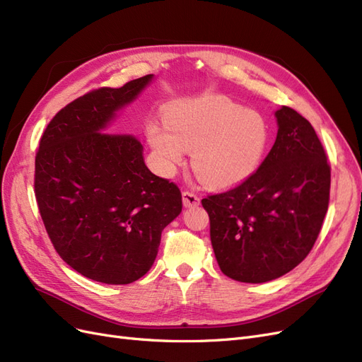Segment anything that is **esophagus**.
<instances>
[{
	"label": "esophagus",
	"mask_w": 362,
	"mask_h": 362,
	"mask_svg": "<svg viewBox=\"0 0 362 362\" xmlns=\"http://www.w3.org/2000/svg\"><path fill=\"white\" fill-rule=\"evenodd\" d=\"M182 205H184L185 208H192V206L199 205V198H198V196H196L194 193L182 192Z\"/></svg>",
	"instance_id": "1"
}]
</instances>
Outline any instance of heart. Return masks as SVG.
<instances>
[{
    "mask_svg": "<svg viewBox=\"0 0 362 362\" xmlns=\"http://www.w3.org/2000/svg\"><path fill=\"white\" fill-rule=\"evenodd\" d=\"M148 141L164 173L192 149V166L210 187H233L255 173L269 146V125L254 110L225 96H201L172 104L164 125L151 122Z\"/></svg>",
    "mask_w": 362,
    "mask_h": 362,
    "instance_id": "b5f03b06",
    "label": "heart"
}]
</instances>
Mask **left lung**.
I'll use <instances>...</instances> for the list:
<instances>
[{"label": "left lung", "instance_id": "obj_1", "mask_svg": "<svg viewBox=\"0 0 362 362\" xmlns=\"http://www.w3.org/2000/svg\"><path fill=\"white\" fill-rule=\"evenodd\" d=\"M275 117V145L258 170L202 199L217 264L240 282L276 279L302 262L329 204L331 168L313 125L286 105Z\"/></svg>", "mask_w": 362, "mask_h": 362}]
</instances>
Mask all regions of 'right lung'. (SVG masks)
Here are the masks:
<instances>
[{"mask_svg":"<svg viewBox=\"0 0 362 362\" xmlns=\"http://www.w3.org/2000/svg\"><path fill=\"white\" fill-rule=\"evenodd\" d=\"M152 80L76 98L52 117L36 154V201L54 247L83 276L112 286L146 275L161 231L182 210L180 189L146 168L140 141L108 133Z\"/></svg>","mask_w":362,"mask_h":362,"instance_id":"1","label":"right lung"}]
</instances>
